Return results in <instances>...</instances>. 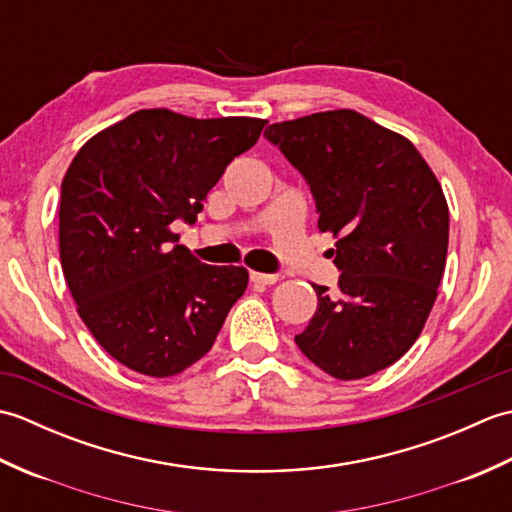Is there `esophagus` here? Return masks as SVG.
I'll return each mask as SVG.
<instances>
[{
	"instance_id": "esophagus-1",
	"label": "esophagus",
	"mask_w": 512,
	"mask_h": 512,
	"mask_svg": "<svg viewBox=\"0 0 512 512\" xmlns=\"http://www.w3.org/2000/svg\"><path fill=\"white\" fill-rule=\"evenodd\" d=\"M250 281H255V284H264V286H273L279 281V275H270V273H250Z\"/></svg>"
}]
</instances>
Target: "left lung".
<instances>
[{
    "label": "left lung",
    "mask_w": 512,
    "mask_h": 512,
    "mask_svg": "<svg viewBox=\"0 0 512 512\" xmlns=\"http://www.w3.org/2000/svg\"><path fill=\"white\" fill-rule=\"evenodd\" d=\"M264 136L310 184L319 231L336 239L339 288L295 336L339 380L372 376L416 343L436 303L449 248V206L411 140L354 110L270 125Z\"/></svg>",
    "instance_id": "8db88e82"
}]
</instances>
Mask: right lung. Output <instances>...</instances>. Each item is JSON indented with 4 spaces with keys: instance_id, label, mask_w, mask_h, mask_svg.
I'll return each mask as SVG.
<instances>
[{
    "instance_id": "1",
    "label": "right lung",
    "mask_w": 512,
    "mask_h": 512,
    "mask_svg": "<svg viewBox=\"0 0 512 512\" xmlns=\"http://www.w3.org/2000/svg\"><path fill=\"white\" fill-rule=\"evenodd\" d=\"M262 118L140 110L85 143L61 182L59 253L76 312L103 350L167 378L211 350L248 270L209 266L171 231L193 224Z\"/></svg>"
}]
</instances>
